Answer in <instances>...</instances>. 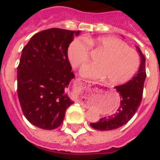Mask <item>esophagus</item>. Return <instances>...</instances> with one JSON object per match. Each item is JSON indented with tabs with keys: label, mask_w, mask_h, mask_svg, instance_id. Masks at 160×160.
<instances>
[{
	"label": "esophagus",
	"mask_w": 160,
	"mask_h": 160,
	"mask_svg": "<svg viewBox=\"0 0 160 160\" xmlns=\"http://www.w3.org/2000/svg\"><path fill=\"white\" fill-rule=\"evenodd\" d=\"M85 82H86V85H87L88 87H91V85L94 84V83H95V82H91V81H85ZM82 103H83V102Z\"/></svg>",
	"instance_id": "1"
}]
</instances>
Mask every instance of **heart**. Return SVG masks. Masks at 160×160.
<instances>
[{"label":"heart","mask_w":160,"mask_h":160,"mask_svg":"<svg viewBox=\"0 0 160 160\" xmlns=\"http://www.w3.org/2000/svg\"><path fill=\"white\" fill-rule=\"evenodd\" d=\"M90 46L102 53L98 58V64L83 66L81 74L85 78L103 80L119 85L128 82L138 71L140 58L138 52L122 40L112 37H100L86 39L78 38L70 43L67 50L68 58L74 67L87 62L90 55Z\"/></svg>","instance_id":"heart-1"}]
</instances>
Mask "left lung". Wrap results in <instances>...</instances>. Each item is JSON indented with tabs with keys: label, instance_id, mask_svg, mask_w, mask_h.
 Listing matches in <instances>:
<instances>
[{
	"label": "left lung",
	"instance_id": "8db88e82",
	"mask_svg": "<svg viewBox=\"0 0 160 160\" xmlns=\"http://www.w3.org/2000/svg\"><path fill=\"white\" fill-rule=\"evenodd\" d=\"M141 58V63L138 72L127 83L115 87L119 93L120 105L115 113L110 116L101 118L97 122H91L90 126L98 131H111L128 123L134 116L140 106L143 92L144 82L146 79V59L139 48L137 47Z\"/></svg>",
	"mask_w": 160,
	"mask_h": 160
}]
</instances>
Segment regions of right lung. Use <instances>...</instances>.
Masks as SVG:
<instances>
[{
  "instance_id": "right-lung-1",
  "label": "right lung",
  "mask_w": 160,
  "mask_h": 160,
  "mask_svg": "<svg viewBox=\"0 0 160 160\" xmlns=\"http://www.w3.org/2000/svg\"><path fill=\"white\" fill-rule=\"evenodd\" d=\"M80 31L52 28L30 38L18 67V95L22 112L35 127L56 129L74 102L66 94L74 78L67 50Z\"/></svg>"
}]
</instances>
